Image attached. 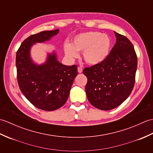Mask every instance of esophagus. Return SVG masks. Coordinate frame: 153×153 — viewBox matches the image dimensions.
<instances>
[{"instance_id": "esophagus-1", "label": "esophagus", "mask_w": 153, "mask_h": 153, "mask_svg": "<svg viewBox=\"0 0 153 153\" xmlns=\"http://www.w3.org/2000/svg\"><path fill=\"white\" fill-rule=\"evenodd\" d=\"M77 71H78L79 73H82V71H83V68H82V67L79 66L78 68H77Z\"/></svg>"}]
</instances>
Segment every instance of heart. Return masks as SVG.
Instances as JSON below:
<instances>
[{
  "instance_id": "1",
  "label": "heart",
  "mask_w": 153,
  "mask_h": 153,
  "mask_svg": "<svg viewBox=\"0 0 153 153\" xmlns=\"http://www.w3.org/2000/svg\"><path fill=\"white\" fill-rule=\"evenodd\" d=\"M111 39L107 34L99 31H87L74 37L71 45H64L66 56L74 59L78 56L77 52H83V59L90 65L100 64L108 56Z\"/></svg>"
}]
</instances>
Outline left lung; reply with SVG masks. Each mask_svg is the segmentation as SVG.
Here are the masks:
<instances>
[{"label":"left lung","instance_id":"left-lung-1","mask_svg":"<svg viewBox=\"0 0 153 153\" xmlns=\"http://www.w3.org/2000/svg\"><path fill=\"white\" fill-rule=\"evenodd\" d=\"M116 43L100 64L83 70L87 83L85 91L95 108L112 110L124 101L134 89L137 58L128 38L114 31Z\"/></svg>","mask_w":153,"mask_h":153}]
</instances>
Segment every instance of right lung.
Listing matches in <instances>:
<instances>
[{
    "label": "right lung",
    "instance_id": "add662e5",
    "mask_svg": "<svg viewBox=\"0 0 153 153\" xmlns=\"http://www.w3.org/2000/svg\"><path fill=\"white\" fill-rule=\"evenodd\" d=\"M59 30L43 31L30 35L16 53L18 85L32 105L46 111H53L67 101L71 85L77 75L76 65L66 66L57 60L56 53L48 54L43 64L34 63L30 55L31 47L50 40Z\"/></svg>",
    "mask_w": 153,
    "mask_h": 153
}]
</instances>
